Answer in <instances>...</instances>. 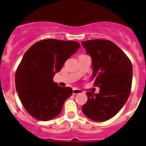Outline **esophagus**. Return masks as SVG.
Wrapping results in <instances>:
<instances>
[{"instance_id": "esophagus-1", "label": "esophagus", "mask_w": 146, "mask_h": 146, "mask_svg": "<svg viewBox=\"0 0 146 146\" xmlns=\"http://www.w3.org/2000/svg\"><path fill=\"white\" fill-rule=\"evenodd\" d=\"M82 92V90H80L79 89H77V88H73V95H77V94H80Z\"/></svg>"}]
</instances>
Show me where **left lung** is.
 <instances>
[{"instance_id":"left-lung-1","label":"left lung","mask_w":146,"mask_h":146,"mask_svg":"<svg viewBox=\"0 0 146 146\" xmlns=\"http://www.w3.org/2000/svg\"><path fill=\"white\" fill-rule=\"evenodd\" d=\"M92 61V79L99 93L87 92L82 111L95 121L111 119L120 111L131 93L133 67L129 57L114 42L105 39L82 42Z\"/></svg>"}]
</instances>
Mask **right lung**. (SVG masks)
I'll return each mask as SVG.
<instances>
[{"label":"right lung","mask_w":146,"mask_h":146,"mask_svg":"<svg viewBox=\"0 0 146 146\" xmlns=\"http://www.w3.org/2000/svg\"><path fill=\"white\" fill-rule=\"evenodd\" d=\"M80 47L78 42L42 39L25 52L15 73V88L26 111L39 121L60 114L65 101L73 94L69 87L53 81L56 73Z\"/></svg>","instance_id":"add662e5"}]
</instances>
